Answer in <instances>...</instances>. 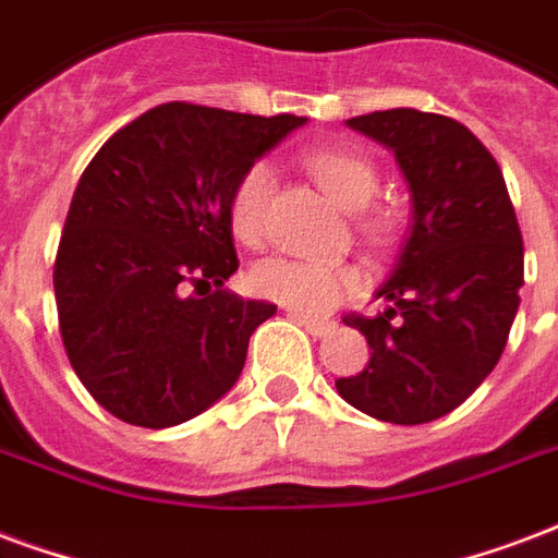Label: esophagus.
<instances>
[{"instance_id": "34e87169", "label": "esophagus", "mask_w": 558, "mask_h": 558, "mask_svg": "<svg viewBox=\"0 0 558 558\" xmlns=\"http://www.w3.org/2000/svg\"><path fill=\"white\" fill-rule=\"evenodd\" d=\"M291 320H296L300 326H305L308 332L314 335V338H326V335L335 332V324H329V320H317V317H305V314L300 312H291Z\"/></svg>"}]
</instances>
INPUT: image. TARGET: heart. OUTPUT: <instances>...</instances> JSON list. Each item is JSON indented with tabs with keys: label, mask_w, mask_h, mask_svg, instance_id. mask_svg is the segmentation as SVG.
Here are the masks:
<instances>
[{
	"label": "heart",
	"mask_w": 558,
	"mask_h": 558,
	"mask_svg": "<svg viewBox=\"0 0 558 558\" xmlns=\"http://www.w3.org/2000/svg\"><path fill=\"white\" fill-rule=\"evenodd\" d=\"M308 173L317 179L326 196H332L343 211H362L379 191V173L371 158L347 149H324L308 155ZM274 167L253 165L238 184L229 199V223L238 241L258 244L267 229V208L274 196ZM367 232L379 234L383 223H367ZM255 294L267 296L279 305H288L303 314H324L341 303L343 296L359 284V270L350 264L317 262V258H284L274 255L253 267Z\"/></svg>",
	"instance_id": "obj_1"
}]
</instances>
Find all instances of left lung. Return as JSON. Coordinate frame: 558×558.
I'll use <instances>...</instances> for the list:
<instances>
[{"mask_svg":"<svg viewBox=\"0 0 558 558\" xmlns=\"http://www.w3.org/2000/svg\"><path fill=\"white\" fill-rule=\"evenodd\" d=\"M347 125L393 153L412 226L376 291L388 308L347 320L371 343V362L335 388L376 421H438L500 362L521 305L518 217L494 155L459 120L391 108Z\"/></svg>","mask_w":558,"mask_h":558,"instance_id":"left-lung-1","label":"left lung"}]
</instances>
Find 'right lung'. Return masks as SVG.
Here are the masks:
<instances>
[{
  "label": "right lung",
  "instance_id": "obj_1",
  "mask_svg": "<svg viewBox=\"0 0 558 558\" xmlns=\"http://www.w3.org/2000/svg\"><path fill=\"white\" fill-rule=\"evenodd\" d=\"M305 123L167 102L87 165L52 282L75 376L114 417L167 429L232 391L250 335L276 305L223 288L238 270L229 199ZM187 283L196 295L183 294Z\"/></svg>",
  "mask_w": 558,
  "mask_h": 558
}]
</instances>
